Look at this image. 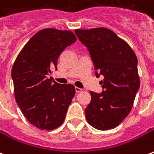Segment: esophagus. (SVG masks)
I'll use <instances>...</instances> for the list:
<instances>
[{"mask_svg":"<svg viewBox=\"0 0 154 154\" xmlns=\"http://www.w3.org/2000/svg\"><path fill=\"white\" fill-rule=\"evenodd\" d=\"M75 91H76V92H81L82 91V89H81V88H79V87H75Z\"/></svg>","mask_w":154,"mask_h":154,"instance_id":"obj_1","label":"esophagus"}]
</instances>
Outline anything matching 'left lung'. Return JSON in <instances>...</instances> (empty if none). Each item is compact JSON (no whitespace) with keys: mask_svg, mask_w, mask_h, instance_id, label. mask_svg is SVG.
I'll return each mask as SVG.
<instances>
[{"mask_svg":"<svg viewBox=\"0 0 154 154\" xmlns=\"http://www.w3.org/2000/svg\"><path fill=\"white\" fill-rule=\"evenodd\" d=\"M75 34L87 48L96 77H104L100 82L102 92L90 91L87 120L99 130L114 129L129 115L139 89L137 57L125 41L108 29H76Z\"/></svg>","mask_w":154,"mask_h":154,"instance_id":"1","label":"left lung"}]
</instances>
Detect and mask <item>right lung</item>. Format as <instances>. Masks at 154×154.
Listing matches in <instances>:
<instances>
[{"label":"right lung","mask_w":154,"mask_h":154,"mask_svg":"<svg viewBox=\"0 0 154 154\" xmlns=\"http://www.w3.org/2000/svg\"><path fill=\"white\" fill-rule=\"evenodd\" d=\"M77 38L72 32L44 29L27 42L11 70L15 100L25 118L38 129L52 130L65 119L75 95L71 84H59L49 76L58 57Z\"/></svg>","instance_id":"1"}]
</instances>
